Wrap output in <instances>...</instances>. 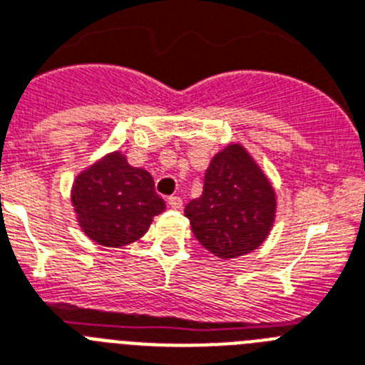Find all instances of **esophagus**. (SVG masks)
Listing matches in <instances>:
<instances>
[{
  "mask_svg": "<svg viewBox=\"0 0 365 365\" xmlns=\"http://www.w3.org/2000/svg\"><path fill=\"white\" fill-rule=\"evenodd\" d=\"M183 204V200L180 197H168V206L173 207V210H180Z\"/></svg>",
  "mask_w": 365,
  "mask_h": 365,
  "instance_id": "34e87169",
  "label": "esophagus"
}]
</instances>
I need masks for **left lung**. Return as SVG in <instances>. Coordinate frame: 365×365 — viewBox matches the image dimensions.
<instances>
[{"label":"left lung","mask_w":365,"mask_h":365,"mask_svg":"<svg viewBox=\"0 0 365 365\" xmlns=\"http://www.w3.org/2000/svg\"><path fill=\"white\" fill-rule=\"evenodd\" d=\"M277 195L267 176L241 145L211 159L204 191L185 206L195 237L219 258L256 250L271 232Z\"/></svg>","instance_id":"obj_1"}]
</instances>
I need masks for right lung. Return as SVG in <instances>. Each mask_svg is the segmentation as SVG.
<instances>
[{"label": "right lung", "mask_w": 365, "mask_h": 365, "mask_svg": "<svg viewBox=\"0 0 365 365\" xmlns=\"http://www.w3.org/2000/svg\"><path fill=\"white\" fill-rule=\"evenodd\" d=\"M72 204L85 234L103 247H124L146 234L165 210L154 191V178L113 152L76 178Z\"/></svg>", "instance_id": "add662e5"}]
</instances>
